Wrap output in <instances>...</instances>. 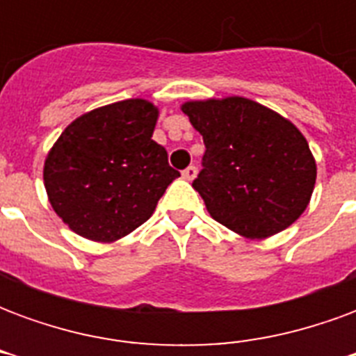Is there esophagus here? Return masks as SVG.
<instances>
[{"mask_svg":"<svg viewBox=\"0 0 356 356\" xmlns=\"http://www.w3.org/2000/svg\"><path fill=\"white\" fill-rule=\"evenodd\" d=\"M196 175H198V170H196L194 165H188V168L183 171V179H186V181H193Z\"/></svg>","mask_w":356,"mask_h":356,"instance_id":"1","label":"esophagus"}]
</instances>
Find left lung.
<instances>
[{
  "label": "left lung",
  "instance_id": "8db88e82",
  "mask_svg": "<svg viewBox=\"0 0 356 356\" xmlns=\"http://www.w3.org/2000/svg\"><path fill=\"white\" fill-rule=\"evenodd\" d=\"M181 110L206 145L193 186L217 223L261 240L298 221L313 196L316 162L288 118L236 95L186 101Z\"/></svg>",
  "mask_w": 356,
  "mask_h": 356
}]
</instances>
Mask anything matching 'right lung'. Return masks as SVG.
Returning a JSON list of instances; mask_svg holds the SVG:
<instances>
[{
	"mask_svg": "<svg viewBox=\"0 0 356 356\" xmlns=\"http://www.w3.org/2000/svg\"><path fill=\"white\" fill-rule=\"evenodd\" d=\"M160 110L125 99L89 110L66 125L47 152L43 185L51 208L76 234L110 244L154 213L179 177L152 140Z\"/></svg>",
	"mask_w": 356,
	"mask_h": 356,
	"instance_id": "add662e5",
	"label": "right lung"
}]
</instances>
